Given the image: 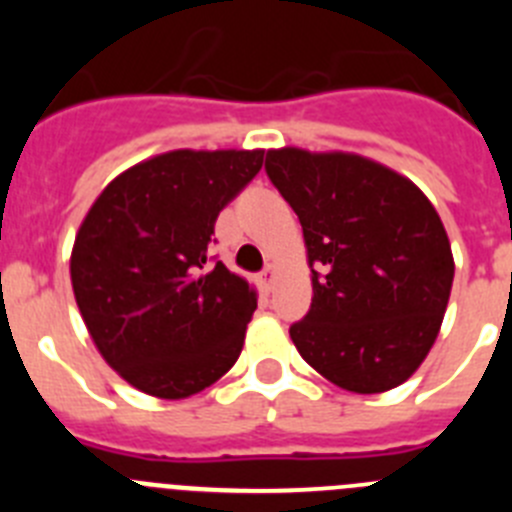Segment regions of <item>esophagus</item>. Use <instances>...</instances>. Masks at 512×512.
<instances>
[{
    "instance_id": "1",
    "label": "esophagus",
    "mask_w": 512,
    "mask_h": 512,
    "mask_svg": "<svg viewBox=\"0 0 512 512\" xmlns=\"http://www.w3.org/2000/svg\"><path fill=\"white\" fill-rule=\"evenodd\" d=\"M274 282H277V269L269 264L264 271H261L259 284H261V289H264V292H271V289H274Z\"/></svg>"
}]
</instances>
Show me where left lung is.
I'll return each instance as SVG.
<instances>
[{
	"label": "left lung",
	"mask_w": 512,
	"mask_h": 512,
	"mask_svg": "<svg viewBox=\"0 0 512 512\" xmlns=\"http://www.w3.org/2000/svg\"><path fill=\"white\" fill-rule=\"evenodd\" d=\"M297 212L312 302L289 328L302 359L348 392L374 395L423 364L441 330L454 256L436 207L410 179L356 153H266Z\"/></svg>",
	"instance_id": "left-lung-1"
}]
</instances>
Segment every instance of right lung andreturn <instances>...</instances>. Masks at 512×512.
Wrapping results in <instances>:
<instances>
[{"label":"right lung","mask_w":512,"mask_h":512,"mask_svg":"<svg viewBox=\"0 0 512 512\" xmlns=\"http://www.w3.org/2000/svg\"><path fill=\"white\" fill-rule=\"evenodd\" d=\"M264 151H169L130 166L89 207L71 287L104 361L135 390L184 400L238 361L256 289L207 266L215 220Z\"/></svg>","instance_id":"obj_1"}]
</instances>
